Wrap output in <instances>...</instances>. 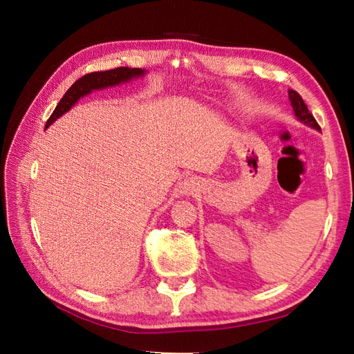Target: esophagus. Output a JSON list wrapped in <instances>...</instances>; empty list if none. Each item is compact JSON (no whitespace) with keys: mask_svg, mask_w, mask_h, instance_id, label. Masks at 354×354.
Instances as JSON below:
<instances>
[{"mask_svg":"<svg viewBox=\"0 0 354 354\" xmlns=\"http://www.w3.org/2000/svg\"><path fill=\"white\" fill-rule=\"evenodd\" d=\"M194 189H195V183H194V181H192V180H186L185 185H183V190L187 192V194H189V192H192Z\"/></svg>","mask_w":354,"mask_h":354,"instance_id":"obj_1","label":"esophagus"}]
</instances>
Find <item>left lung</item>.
<instances>
[{
	"label": "left lung",
	"mask_w": 354,
	"mask_h": 354,
	"mask_svg": "<svg viewBox=\"0 0 354 354\" xmlns=\"http://www.w3.org/2000/svg\"><path fill=\"white\" fill-rule=\"evenodd\" d=\"M288 94H289V100H291V106H292V109H294V113H295V116H297V120L301 121L303 124H306V125H308V127L315 128V130L320 131L319 124L316 122L315 116L308 112L307 104L304 103L301 95H299V94H298L297 91H294V90H289Z\"/></svg>",
	"instance_id": "1"
}]
</instances>
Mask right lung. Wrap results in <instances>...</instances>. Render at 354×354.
<instances>
[{
	"mask_svg": "<svg viewBox=\"0 0 354 354\" xmlns=\"http://www.w3.org/2000/svg\"><path fill=\"white\" fill-rule=\"evenodd\" d=\"M145 73H146V71L140 69V68L121 66V68L111 69V71L91 72V73L84 75L82 78L75 81L72 84V87L65 93V95H63V99L59 102L56 109L53 111L51 116L47 120L46 128H48L63 113H66L75 103H77L81 97H84V95L90 94L94 90H103L108 87H113V85H120L122 82H128L133 78L143 77Z\"/></svg>",
	"mask_w": 354,
	"mask_h": 354,
	"instance_id": "right-lung-1",
	"label": "right lung"
}]
</instances>
